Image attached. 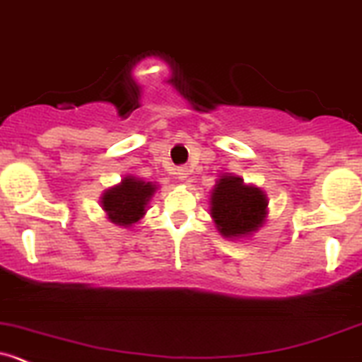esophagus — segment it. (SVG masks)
Wrapping results in <instances>:
<instances>
[{"label":"esophagus","instance_id":"esophagus-1","mask_svg":"<svg viewBox=\"0 0 362 362\" xmlns=\"http://www.w3.org/2000/svg\"><path fill=\"white\" fill-rule=\"evenodd\" d=\"M189 168H185V166H180V168L177 170V178L180 182H187V178H189Z\"/></svg>","mask_w":362,"mask_h":362}]
</instances>
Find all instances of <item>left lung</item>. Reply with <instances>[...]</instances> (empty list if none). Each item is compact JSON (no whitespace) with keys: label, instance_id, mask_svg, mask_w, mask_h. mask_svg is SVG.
<instances>
[{"label":"left lung","instance_id":"obj_1","mask_svg":"<svg viewBox=\"0 0 362 362\" xmlns=\"http://www.w3.org/2000/svg\"><path fill=\"white\" fill-rule=\"evenodd\" d=\"M267 194L241 177L223 173L210 196V215L216 230L227 239L253 235L267 220Z\"/></svg>","mask_w":362,"mask_h":362}]
</instances>
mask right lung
I'll list each match as a JSON object with an SVG mask.
<instances>
[{"label":"right lung","mask_w":362,"mask_h":362,"mask_svg":"<svg viewBox=\"0 0 362 362\" xmlns=\"http://www.w3.org/2000/svg\"><path fill=\"white\" fill-rule=\"evenodd\" d=\"M158 185L127 175L119 184L105 189L100 197L102 210L114 226L130 229L147 211L151 197Z\"/></svg>","instance_id":"right-lung-1"}]
</instances>
